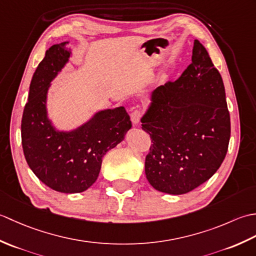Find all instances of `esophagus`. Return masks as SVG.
<instances>
[{"label": "esophagus", "mask_w": 256, "mask_h": 256, "mask_svg": "<svg viewBox=\"0 0 256 256\" xmlns=\"http://www.w3.org/2000/svg\"><path fill=\"white\" fill-rule=\"evenodd\" d=\"M142 116H143V111L140 110V108H135V110H133L131 113V121L136 124L140 121Z\"/></svg>", "instance_id": "1"}]
</instances>
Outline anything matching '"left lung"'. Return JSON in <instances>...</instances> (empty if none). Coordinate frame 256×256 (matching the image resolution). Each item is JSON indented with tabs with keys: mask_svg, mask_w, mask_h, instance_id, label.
Returning <instances> with one entry per match:
<instances>
[{
	"mask_svg": "<svg viewBox=\"0 0 256 256\" xmlns=\"http://www.w3.org/2000/svg\"><path fill=\"white\" fill-rule=\"evenodd\" d=\"M192 64L175 81L153 92L142 118L152 143L145 174L156 190L192 192L219 170L229 146L231 124L221 74L194 40Z\"/></svg>",
	"mask_w": 256,
	"mask_h": 256,
	"instance_id": "left-lung-1",
	"label": "left lung"
}]
</instances>
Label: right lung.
I'll return each mask as SVG.
<instances>
[{"label": "right lung", "mask_w": 256, "mask_h": 256, "mask_svg": "<svg viewBox=\"0 0 256 256\" xmlns=\"http://www.w3.org/2000/svg\"><path fill=\"white\" fill-rule=\"evenodd\" d=\"M66 42L54 45L32 76L22 118V146L30 168L46 186L64 194L82 192L94 184L102 157L122 142L132 126L123 106L96 114L74 132H56L46 116V94L52 79L68 60Z\"/></svg>", "instance_id": "right-lung-1"}]
</instances>
